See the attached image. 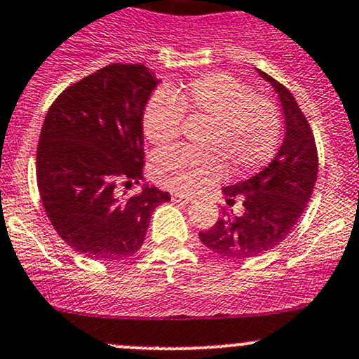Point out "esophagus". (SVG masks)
<instances>
[{
    "instance_id": "1",
    "label": "esophagus",
    "mask_w": 359,
    "mask_h": 359,
    "mask_svg": "<svg viewBox=\"0 0 359 359\" xmlns=\"http://www.w3.org/2000/svg\"><path fill=\"white\" fill-rule=\"evenodd\" d=\"M172 201L179 203V205H187L191 198L187 194H182V192H172Z\"/></svg>"
}]
</instances>
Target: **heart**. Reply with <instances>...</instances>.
I'll list each match as a JSON object with an SVG mask.
<instances>
[{"instance_id": "b5f03b06", "label": "heart", "mask_w": 359, "mask_h": 359, "mask_svg": "<svg viewBox=\"0 0 359 359\" xmlns=\"http://www.w3.org/2000/svg\"><path fill=\"white\" fill-rule=\"evenodd\" d=\"M184 111L208 120L201 142L208 151L158 153L151 175L168 189L198 191L220 180L225 167L232 175H249L265 167L277 151L282 127L277 107L227 74H206L186 88L154 94L142 115L146 139L160 149L172 146L182 132Z\"/></svg>"}]
</instances>
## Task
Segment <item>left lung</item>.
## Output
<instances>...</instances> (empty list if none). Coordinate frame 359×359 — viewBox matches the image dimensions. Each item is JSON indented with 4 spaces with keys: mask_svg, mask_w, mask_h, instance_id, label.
Segmentation results:
<instances>
[{
    "mask_svg": "<svg viewBox=\"0 0 359 359\" xmlns=\"http://www.w3.org/2000/svg\"><path fill=\"white\" fill-rule=\"evenodd\" d=\"M259 75L273 84L280 97L284 142L269 167L244 182L224 187L227 205L241 201L243 215L233 217L222 208L217 224L199 232L211 251L236 259L255 258L277 248L304 213L318 177V151L306 115L285 86L265 72Z\"/></svg>",
    "mask_w": 359,
    "mask_h": 359,
    "instance_id": "8db88e82",
    "label": "left lung"
}]
</instances>
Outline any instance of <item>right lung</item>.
<instances>
[{
    "instance_id": "right-lung-1",
    "label": "right lung",
    "mask_w": 359,
    "mask_h": 359,
    "mask_svg": "<svg viewBox=\"0 0 359 359\" xmlns=\"http://www.w3.org/2000/svg\"><path fill=\"white\" fill-rule=\"evenodd\" d=\"M158 86L142 63H110L63 90L48 110L36 154L41 201L53 229L93 259L129 258L142 246L154 208L170 194L142 179V115Z\"/></svg>"
}]
</instances>
